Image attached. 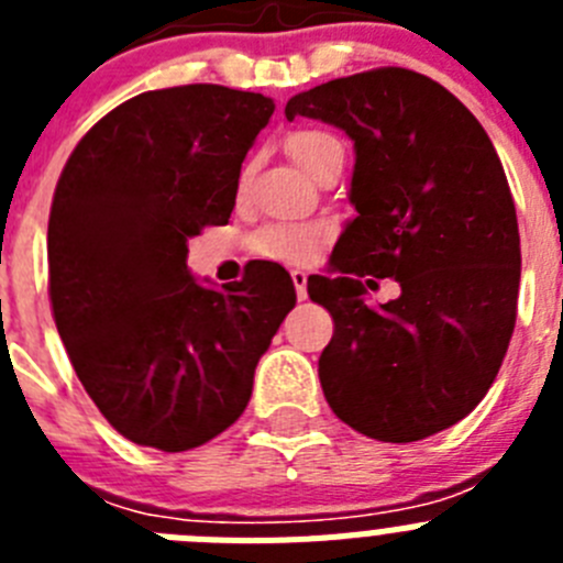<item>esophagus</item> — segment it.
<instances>
[{"label":"esophagus","mask_w":563,"mask_h":563,"mask_svg":"<svg viewBox=\"0 0 563 563\" xmlns=\"http://www.w3.org/2000/svg\"><path fill=\"white\" fill-rule=\"evenodd\" d=\"M292 287H296V296L298 301H305L307 298V273L305 271H292Z\"/></svg>","instance_id":"1"}]
</instances>
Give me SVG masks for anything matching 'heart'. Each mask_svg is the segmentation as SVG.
Instances as JSON below:
<instances>
[{
  "label": "heart",
  "instance_id": "heart-1",
  "mask_svg": "<svg viewBox=\"0 0 563 563\" xmlns=\"http://www.w3.org/2000/svg\"><path fill=\"white\" fill-rule=\"evenodd\" d=\"M287 154L298 166L305 168L310 177H318V172L327 166L330 157H335L338 152H343L338 137H332L324 129H296V132L287 137ZM247 180V168L239 172L236 188L242 191ZM327 228L316 225V222H273V225L258 228L251 239V247L256 256L273 258V262H307L310 256H316L318 247L324 245Z\"/></svg>",
  "mask_w": 563,
  "mask_h": 563
}]
</instances>
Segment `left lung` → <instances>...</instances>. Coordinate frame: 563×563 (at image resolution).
<instances>
[{
	"instance_id": "1",
	"label": "left lung",
	"mask_w": 563,
	"mask_h": 563,
	"mask_svg": "<svg viewBox=\"0 0 563 563\" xmlns=\"http://www.w3.org/2000/svg\"><path fill=\"white\" fill-rule=\"evenodd\" d=\"M285 114L355 141L338 276L307 282L335 324L318 357L330 409L380 442L449 429L487 395L516 327L519 222L494 143L460 98L402 67L307 89ZM375 277L401 296L366 306Z\"/></svg>"
}]
</instances>
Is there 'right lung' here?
I'll list each match as a JSON object with an SVG mask.
<instances>
[{
	"label": "right lung",
	"mask_w": 563,
	"mask_h": 563,
	"mask_svg": "<svg viewBox=\"0 0 563 563\" xmlns=\"http://www.w3.org/2000/svg\"><path fill=\"white\" fill-rule=\"evenodd\" d=\"M271 114V98L220 84L152 89L103 114L58 177L49 307L87 395L137 445L174 454L233 426L296 307L276 262H253L222 290L186 265L188 239L231 220Z\"/></svg>",
	"instance_id": "1"
}]
</instances>
